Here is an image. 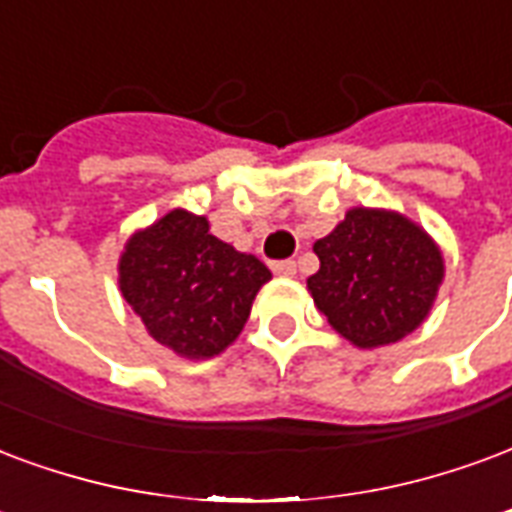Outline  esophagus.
Listing matches in <instances>:
<instances>
[{
	"instance_id": "1",
	"label": "esophagus",
	"mask_w": 512,
	"mask_h": 512,
	"mask_svg": "<svg viewBox=\"0 0 512 512\" xmlns=\"http://www.w3.org/2000/svg\"><path fill=\"white\" fill-rule=\"evenodd\" d=\"M274 274L276 276H285V279H290V276H295V263L293 260H279V263H274Z\"/></svg>"
}]
</instances>
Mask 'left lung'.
<instances>
[{"label":"left lung","mask_w":512,"mask_h":512,"mask_svg":"<svg viewBox=\"0 0 512 512\" xmlns=\"http://www.w3.org/2000/svg\"><path fill=\"white\" fill-rule=\"evenodd\" d=\"M320 271L306 279L333 331L358 350L401 342L429 317L445 279L434 238L393 208H350L314 241Z\"/></svg>","instance_id":"left-lung-1"}]
</instances>
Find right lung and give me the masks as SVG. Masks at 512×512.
Here are the masks:
<instances>
[{
	"instance_id": "add662e5",
	"label": "right lung",
	"mask_w": 512,
	"mask_h": 512,
	"mask_svg": "<svg viewBox=\"0 0 512 512\" xmlns=\"http://www.w3.org/2000/svg\"><path fill=\"white\" fill-rule=\"evenodd\" d=\"M208 217L173 208L135 230L119 255V290L157 344L208 361L244 331L271 279L255 255L208 233Z\"/></svg>"
}]
</instances>
